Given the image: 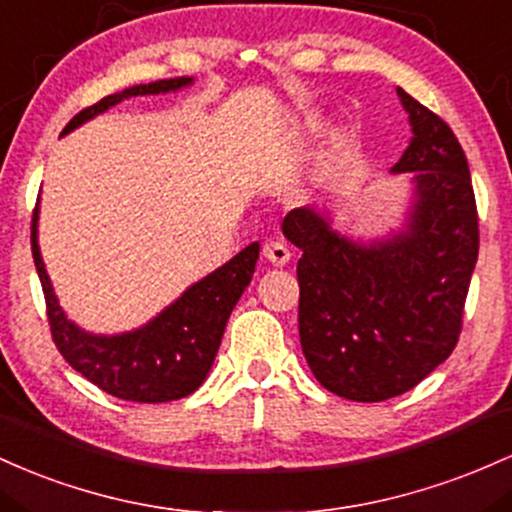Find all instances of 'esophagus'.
Returning a JSON list of instances; mask_svg holds the SVG:
<instances>
[{
  "label": "esophagus",
  "mask_w": 512,
  "mask_h": 512,
  "mask_svg": "<svg viewBox=\"0 0 512 512\" xmlns=\"http://www.w3.org/2000/svg\"><path fill=\"white\" fill-rule=\"evenodd\" d=\"M290 246L285 244V241L275 239V241H266L263 244V258H266L268 263H273V266H285V263H290Z\"/></svg>",
  "instance_id": "1"
}]
</instances>
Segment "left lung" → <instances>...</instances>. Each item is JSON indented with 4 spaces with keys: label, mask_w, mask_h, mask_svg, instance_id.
<instances>
[{
    "label": "left lung",
    "mask_w": 512,
    "mask_h": 512,
    "mask_svg": "<svg viewBox=\"0 0 512 512\" xmlns=\"http://www.w3.org/2000/svg\"><path fill=\"white\" fill-rule=\"evenodd\" d=\"M413 128L394 171L416 174L409 229L358 246L317 208H297L283 234L302 251L300 343L314 377L350 401H384L426 380L462 333L479 256V212L457 135L399 89Z\"/></svg>",
    "instance_id": "8db88e82"
}]
</instances>
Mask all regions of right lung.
Instances as JSON below:
<instances>
[{
  "label": "right lung",
  "instance_id": "1",
  "mask_svg": "<svg viewBox=\"0 0 512 512\" xmlns=\"http://www.w3.org/2000/svg\"><path fill=\"white\" fill-rule=\"evenodd\" d=\"M186 84H191L188 77L130 86L120 94L106 96L94 106L79 111L62 130V135L130 96L162 94V91L181 89ZM36 220L38 215L33 210V263H36L40 285H43L50 336H53L55 348L60 350L62 358L91 384L125 401L162 404V401L183 399V396L193 394L208 377L229 314L239 302L241 292L251 283L258 244H249L208 278L188 287L179 300L142 329L123 333V336H91V333L77 329L72 321H67L65 312L55 300L48 273L40 261Z\"/></svg>",
  "mask_w": 512,
  "mask_h": 512
}]
</instances>
